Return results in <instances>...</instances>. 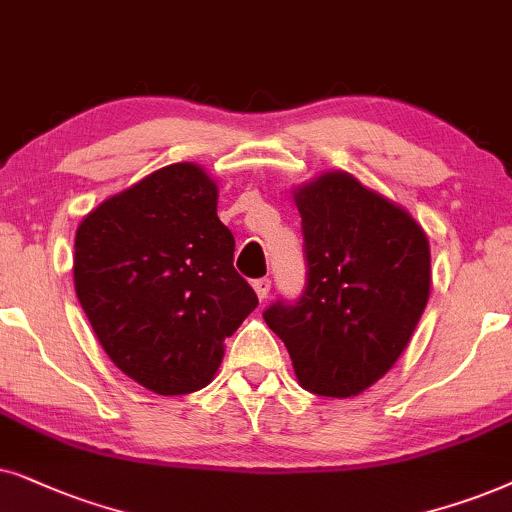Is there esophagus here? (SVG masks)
<instances>
[{
  "instance_id": "34e87169",
  "label": "esophagus",
  "mask_w": 512,
  "mask_h": 512,
  "mask_svg": "<svg viewBox=\"0 0 512 512\" xmlns=\"http://www.w3.org/2000/svg\"><path fill=\"white\" fill-rule=\"evenodd\" d=\"M252 288H255L257 297H260V302H264V299H267V295H269V290H271V281H269V278H257V281H252Z\"/></svg>"
}]
</instances>
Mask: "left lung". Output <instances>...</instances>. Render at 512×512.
I'll use <instances>...</instances> for the list:
<instances>
[{
  "label": "left lung",
  "instance_id": "8db88e82",
  "mask_svg": "<svg viewBox=\"0 0 512 512\" xmlns=\"http://www.w3.org/2000/svg\"><path fill=\"white\" fill-rule=\"evenodd\" d=\"M295 203L306 288L262 316L283 339L299 386L349 398L410 344L431 292L428 238L410 213L342 170L295 189Z\"/></svg>",
  "mask_w": 512,
  "mask_h": 512
}]
</instances>
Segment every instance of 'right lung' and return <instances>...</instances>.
Instances as JSON below:
<instances>
[{"mask_svg":"<svg viewBox=\"0 0 512 512\" xmlns=\"http://www.w3.org/2000/svg\"><path fill=\"white\" fill-rule=\"evenodd\" d=\"M234 245L217 217V185L196 163L156 170L81 220L74 290L126 377L159 395L213 381L224 339L257 306Z\"/></svg>","mask_w":512,"mask_h":512,"instance_id":"1","label":"right lung"}]
</instances>
